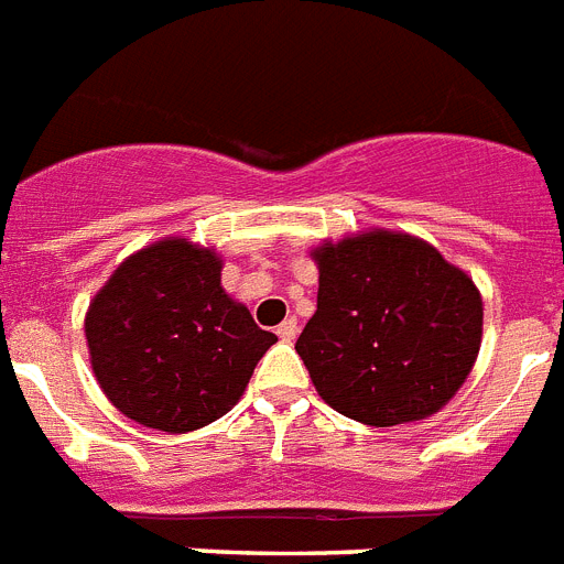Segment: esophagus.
I'll return each mask as SVG.
<instances>
[{"mask_svg":"<svg viewBox=\"0 0 564 564\" xmlns=\"http://www.w3.org/2000/svg\"><path fill=\"white\" fill-rule=\"evenodd\" d=\"M297 335V321L295 318H286L281 326H278V338L281 340H295Z\"/></svg>","mask_w":564,"mask_h":564,"instance_id":"1","label":"esophagus"}]
</instances>
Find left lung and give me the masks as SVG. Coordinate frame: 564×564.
<instances>
[{"mask_svg": "<svg viewBox=\"0 0 564 564\" xmlns=\"http://www.w3.org/2000/svg\"><path fill=\"white\" fill-rule=\"evenodd\" d=\"M318 310L295 349L326 404L392 427L442 410L470 376L481 295L410 235L367 231L315 249Z\"/></svg>", "mask_w": 564, "mask_h": 564, "instance_id": "1", "label": "left lung"}]
</instances>
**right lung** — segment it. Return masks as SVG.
<instances>
[{
	"label": "right lung",
	"mask_w": 564,
	"mask_h": 564,
	"mask_svg": "<svg viewBox=\"0 0 564 564\" xmlns=\"http://www.w3.org/2000/svg\"><path fill=\"white\" fill-rule=\"evenodd\" d=\"M85 338L108 401L163 433L229 413L278 340L226 295L220 258L186 238L131 254L88 306Z\"/></svg>",
	"instance_id": "right-lung-1"
}]
</instances>
